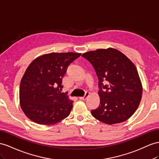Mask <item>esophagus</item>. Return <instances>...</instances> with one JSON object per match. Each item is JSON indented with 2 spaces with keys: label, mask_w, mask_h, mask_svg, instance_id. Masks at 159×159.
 <instances>
[{
  "label": "esophagus",
  "mask_w": 159,
  "mask_h": 159,
  "mask_svg": "<svg viewBox=\"0 0 159 159\" xmlns=\"http://www.w3.org/2000/svg\"><path fill=\"white\" fill-rule=\"evenodd\" d=\"M89 96V92H87L86 93H85V95H84V97H80V100H85V99H87V97Z\"/></svg>",
  "instance_id": "34e87169"
}]
</instances>
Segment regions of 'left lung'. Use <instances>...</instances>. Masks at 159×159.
I'll list each match as a JSON object with an SVG mask.
<instances>
[{"instance_id":"1","label":"left lung","mask_w":159,"mask_h":159,"mask_svg":"<svg viewBox=\"0 0 159 159\" xmlns=\"http://www.w3.org/2000/svg\"><path fill=\"white\" fill-rule=\"evenodd\" d=\"M94 68L99 83L100 104L92 116L107 124L129 119L142 98V87L132 61L116 49H99L82 55Z\"/></svg>"}]
</instances>
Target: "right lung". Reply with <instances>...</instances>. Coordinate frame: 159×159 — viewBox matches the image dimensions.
Returning <instances> with one entry per match:
<instances>
[{"label": "right lung", "instance_id": "right-lung-1", "mask_svg": "<svg viewBox=\"0 0 159 159\" xmlns=\"http://www.w3.org/2000/svg\"><path fill=\"white\" fill-rule=\"evenodd\" d=\"M79 53H51L34 60L20 84L19 99L23 111L35 123L52 125L66 118L73 101L61 93L62 77Z\"/></svg>", "mask_w": 159, "mask_h": 159}]
</instances>
